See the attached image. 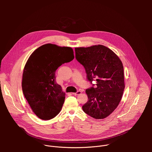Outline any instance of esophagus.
Segmentation results:
<instances>
[{
    "label": "esophagus",
    "instance_id": "1",
    "mask_svg": "<svg viewBox=\"0 0 152 152\" xmlns=\"http://www.w3.org/2000/svg\"><path fill=\"white\" fill-rule=\"evenodd\" d=\"M81 91H77L76 93H73L72 94H73V95H75V96H77V95H79V94H81Z\"/></svg>",
    "mask_w": 152,
    "mask_h": 152
}]
</instances>
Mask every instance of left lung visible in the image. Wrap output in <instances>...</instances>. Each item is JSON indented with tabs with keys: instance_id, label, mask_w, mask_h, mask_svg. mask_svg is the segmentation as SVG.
<instances>
[{
	"instance_id": "1",
	"label": "left lung",
	"mask_w": 152,
	"mask_h": 152,
	"mask_svg": "<svg viewBox=\"0 0 152 152\" xmlns=\"http://www.w3.org/2000/svg\"><path fill=\"white\" fill-rule=\"evenodd\" d=\"M75 54L88 80L91 83L96 82V88L86 90L88 100L82 110L94 118H104L116 109L123 96L125 85L122 62L113 50L100 45L76 48Z\"/></svg>"
}]
</instances>
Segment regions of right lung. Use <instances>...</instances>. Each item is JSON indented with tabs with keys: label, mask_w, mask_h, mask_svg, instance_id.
Here are the masks:
<instances>
[{
	"label": "right lung",
	"mask_w": 152,
	"mask_h": 152,
	"mask_svg": "<svg viewBox=\"0 0 152 152\" xmlns=\"http://www.w3.org/2000/svg\"><path fill=\"white\" fill-rule=\"evenodd\" d=\"M73 50L46 44L29 56L23 70L21 86L32 111L42 120H50L61 111L65 93L56 82L55 72L62 64L74 59Z\"/></svg>",
	"instance_id": "right-lung-1"
}]
</instances>
